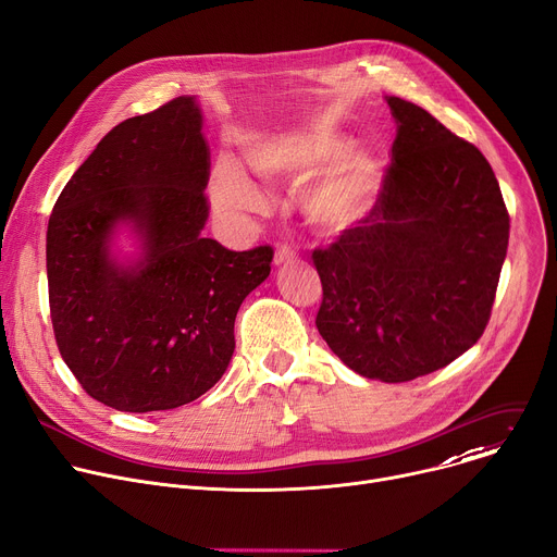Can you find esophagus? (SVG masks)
Listing matches in <instances>:
<instances>
[{"label":"esophagus","mask_w":557,"mask_h":557,"mask_svg":"<svg viewBox=\"0 0 557 557\" xmlns=\"http://www.w3.org/2000/svg\"><path fill=\"white\" fill-rule=\"evenodd\" d=\"M295 259V250L290 248V246H286V244H280L277 248H275V264L280 267V264H288V262H293Z\"/></svg>","instance_id":"obj_1"}]
</instances>
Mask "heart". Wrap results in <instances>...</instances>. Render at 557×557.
Segmentation results:
<instances>
[{
    "label": "heart",
    "instance_id": "obj_1",
    "mask_svg": "<svg viewBox=\"0 0 557 557\" xmlns=\"http://www.w3.org/2000/svg\"><path fill=\"white\" fill-rule=\"evenodd\" d=\"M351 150V138L331 127L286 134L250 150V168L267 181H307L327 172L307 195V212L318 224L343 231L372 210L381 185L383 163L369 150ZM214 197L235 210L264 206L255 185L233 165L224 163L214 176Z\"/></svg>",
    "mask_w": 557,
    "mask_h": 557
}]
</instances>
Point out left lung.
Masks as SVG:
<instances>
[{
    "mask_svg": "<svg viewBox=\"0 0 557 557\" xmlns=\"http://www.w3.org/2000/svg\"><path fill=\"white\" fill-rule=\"evenodd\" d=\"M392 163L376 203L326 248L315 326L364 379L405 383L450 364L484 333L508 248L499 183L476 147L389 96Z\"/></svg>",
    "mask_w": 557,
    "mask_h": 557,
    "instance_id": "left-lung-1",
    "label": "left lung"
}]
</instances>
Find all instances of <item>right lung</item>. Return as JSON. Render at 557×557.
I'll return each mask as SVG.
<instances>
[{"mask_svg": "<svg viewBox=\"0 0 557 557\" xmlns=\"http://www.w3.org/2000/svg\"><path fill=\"white\" fill-rule=\"evenodd\" d=\"M210 150L201 111L178 96L119 123L60 193L47 231L49 309L62 360L121 412L174 410L206 394L235 351V318L271 273L273 248L201 237ZM132 223L144 257H108Z\"/></svg>", "mask_w": 557, "mask_h": 557, "instance_id": "1", "label": "right lung"}]
</instances>
